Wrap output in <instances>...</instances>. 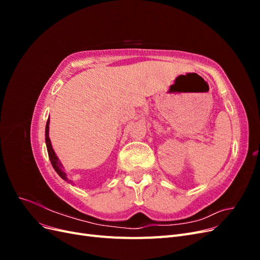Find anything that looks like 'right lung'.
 Returning <instances> with one entry per match:
<instances>
[{
    "label": "right lung",
    "instance_id": "1",
    "mask_svg": "<svg viewBox=\"0 0 260 260\" xmlns=\"http://www.w3.org/2000/svg\"><path fill=\"white\" fill-rule=\"evenodd\" d=\"M49 124H50V118L48 119V121H46V125H45V143H46V148H48V153H49V157H50V160H51V164L52 166L54 168V170L57 172V175L65 181H68V182L70 183L72 182V180L69 181L66 172L64 171V169H62V166L60 161L58 160V157L56 156V154H55L54 149L52 147V144H51V140H50V137H49Z\"/></svg>",
    "mask_w": 260,
    "mask_h": 260
}]
</instances>
